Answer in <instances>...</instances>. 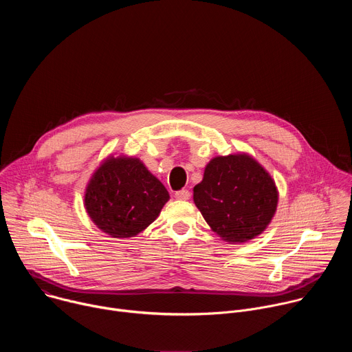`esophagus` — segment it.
Segmentation results:
<instances>
[{"label":"esophagus","instance_id":"esophagus-1","mask_svg":"<svg viewBox=\"0 0 352 352\" xmlns=\"http://www.w3.org/2000/svg\"><path fill=\"white\" fill-rule=\"evenodd\" d=\"M175 197L178 200H188L190 197V192L188 189H181V190H177L175 192Z\"/></svg>","mask_w":352,"mask_h":352}]
</instances>
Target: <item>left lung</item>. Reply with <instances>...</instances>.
Wrapping results in <instances>:
<instances>
[{"instance_id":"left-lung-1","label":"left lung","mask_w":352,"mask_h":352,"mask_svg":"<svg viewBox=\"0 0 352 352\" xmlns=\"http://www.w3.org/2000/svg\"><path fill=\"white\" fill-rule=\"evenodd\" d=\"M193 202L213 232L228 243L259 236L272 223L278 189L269 171L248 153L216 156L193 188Z\"/></svg>"}]
</instances>
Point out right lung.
Listing matches in <instances>:
<instances>
[{
	"label": "right lung",
	"instance_id": "1",
	"mask_svg": "<svg viewBox=\"0 0 352 352\" xmlns=\"http://www.w3.org/2000/svg\"><path fill=\"white\" fill-rule=\"evenodd\" d=\"M168 199L166 186L140 159L111 153L89 178L83 205L100 231L124 239L152 224Z\"/></svg>",
	"mask_w": 352,
	"mask_h": 352
}]
</instances>
